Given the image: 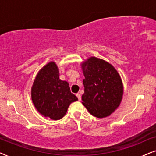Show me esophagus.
I'll return each instance as SVG.
<instances>
[{
  "label": "esophagus",
  "instance_id": "1",
  "mask_svg": "<svg viewBox=\"0 0 156 156\" xmlns=\"http://www.w3.org/2000/svg\"><path fill=\"white\" fill-rule=\"evenodd\" d=\"M76 96H77V98H78L79 101H80V100H81V95H80L79 94V93H77Z\"/></svg>",
  "mask_w": 156,
  "mask_h": 156
}]
</instances>
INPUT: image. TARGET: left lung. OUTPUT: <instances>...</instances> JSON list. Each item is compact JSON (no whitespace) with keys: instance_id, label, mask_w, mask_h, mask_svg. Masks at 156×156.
Masks as SVG:
<instances>
[{"instance_id":"1","label":"left lung","mask_w":156,"mask_h":156,"mask_svg":"<svg viewBox=\"0 0 156 156\" xmlns=\"http://www.w3.org/2000/svg\"><path fill=\"white\" fill-rule=\"evenodd\" d=\"M85 78L83 105L98 118H105L118 108L123 95V85L119 73L105 60L91 56L81 63Z\"/></svg>"}]
</instances>
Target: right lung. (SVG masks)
Here are the masks:
<instances>
[{"mask_svg": "<svg viewBox=\"0 0 156 156\" xmlns=\"http://www.w3.org/2000/svg\"><path fill=\"white\" fill-rule=\"evenodd\" d=\"M59 76L57 64L51 61L38 72L31 87L35 108L41 115L54 120L61 119L70 103L78 100L70 92L68 83Z\"/></svg>", "mask_w": 156, "mask_h": 156, "instance_id": "right-lung-1", "label": "right lung"}]
</instances>
